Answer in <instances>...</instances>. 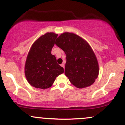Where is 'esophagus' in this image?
Instances as JSON below:
<instances>
[{
  "instance_id": "obj_1",
  "label": "esophagus",
  "mask_w": 125,
  "mask_h": 125,
  "mask_svg": "<svg viewBox=\"0 0 125 125\" xmlns=\"http://www.w3.org/2000/svg\"><path fill=\"white\" fill-rule=\"evenodd\" d=\"M61 67H62V68H64V64H61Z\"/></svg>"
}]
</instances>
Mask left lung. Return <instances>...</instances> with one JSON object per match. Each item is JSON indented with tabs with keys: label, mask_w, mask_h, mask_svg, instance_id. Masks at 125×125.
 Instances as JSON below:
<instances>
[{
	"label": "left lung",
	"mask_w": 125,
	"mask_h": 125,
	"mask_svg": "<svg viewBox=\"0 0 125 125\" xmlns=\"http://www.w3.org/2000/svg\"><path fill=\"white\" fill-rule=\"evenodd\" d=\"M55 44L66 54L65 74L70 83L78 88L93 84L99 74V65L89 44L75 34L65 32L57 38Z\"/></svg>",
	"instance_id": "8db88e82"
}]
</instances>
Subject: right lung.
<instances>
[{
  "label": "right lung",
  "mask_w": 125,
  "mask_h": 125,
  "mask_svg": "<svg viewBox=\"0 0 125 125\" xmlns=\"http://www.w3.org/2000/svg\"><path fill=\"white\" fill-rule=\"evenodd\" d=\"M58 36L53 32L47 33L36 40L28 53L24 67L26 79L36 88L45 89L51 87L56 77L64 72L58 65L51 50Z\"/></svg>",
  "instance_id": "right-lung-1"
}]
</instances>
